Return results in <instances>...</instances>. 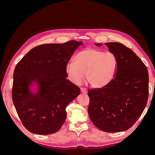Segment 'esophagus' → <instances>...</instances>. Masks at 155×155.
I'll return each mask as SVG.
<instances>
[{"instance_id": "obj_1", "label": "esophagus", "mask_w": 155, "mask_h": 155, "mask_svg": "<svg viewBox=\"0 0 155 155\" xmlns=\"http://www.w3.org/2000/svg\"><path fill=\"white\" fill-rule=\"evenodd\" d=\"M80 91H81V92L83 93V94H87V90L86 88H85L81 87L80 88Z\"/></svg>"}]
</instances>
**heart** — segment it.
<instances>
[{
    "instance_id": "obj_1",
    "label": "heart",
    "mask_w": 155,
    "mask_h": 155,
    "mask_svg": "<svg viewBox=\"0 0 155 155\" xmlns=\"http://www.w3.org/2000/svg\"><path fill=\"white\" fill-rule=\"evenodd\" d=\"M118 67V58L114 54L86 48L75 56V63L67 64L65 72L68 79L74 84L80 83L85 76L89 85L101 88L113 80Z\"/></svg>"
}]
</instances>
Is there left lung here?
<instances>
[{"instance_id":"obj_1","label":"left lung","mask_w":155,"mask_h":155,"mask_svg":"<svg viewBox=\"0 0 155 155\" xmlns=\"http://www.w3.org/2000/svg\"><path fill=\"white\" fill-rule=\"evenodd\" d=\"M105 45L118 58V70L109 85L88 90V112L99 129L121 132L134 124L147 105L149 74L147 67L132 50L120 43Z\"/></svg>"}]
</instances>
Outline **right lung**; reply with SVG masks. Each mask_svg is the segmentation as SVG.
I'll return each mask as SVG.
<instances>
[{"instance_id": "obj_1", "label": "right lung", "mask_w": 155, "mask_h": 155, "mask_svg": "<svg viewBox=\"0 0 155 155\" xmlns=\"http://www.w3.org/2000/svg\"><path fill=\"white\" fill-rule=\"evenodd\" d=\"M81 42L36 46L18 62L13 72L12 100L22 124L30 132L46 135L58 131L67 117L65 109L80 94L67 79L65 67ZM39 86L36 93L29 87Z\"/></svg>"}]
</instances>
